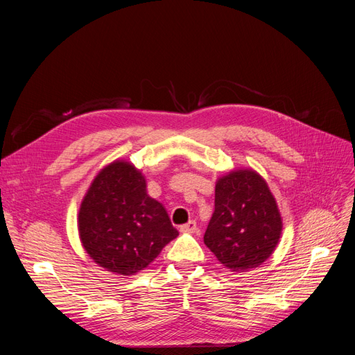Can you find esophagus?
I'll use <instances>...</instances> for the list:
<instances>
[{
	"mask_svg": "<svg viewBox=\"0 0 355 355\" xmlns=\"http://www.w3.org/2000/svg\"><path fill=\"white\" fill-rule=\"evenodd\" d=\"M197 230V223L194 220H190L189 223H185L180 227V232L182 233H194Z\"/></svg>",
	"mask_w": 355,
	"mask_h": 355,
	"instance_id": "obj_1",
	"label": "esophagus"
}]
</instances>
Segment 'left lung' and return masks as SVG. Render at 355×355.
I'll return each mask as SVG.
<instances>
[{
  "instance_id": "8db88e82",
  "label": "left lung",
  "mask_w": 355,
  "mask_h": 355,
  "mask_svg": "<svg viewBox=\"0 0 355 355\" xmlns=\"http://www.w3.org/2000/svg\"><path fill=\"white\" fill-rule=\"evenodd\" d=\"M282 217L266 181L253 170H236L217 180L214 213L204 243L232 272L257 268L273 253Z\"/></svg>"
}]
</instances>
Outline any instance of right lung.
Segmentation results:
<instances>
[{"label": "right lung", "mask_w": 355, "mask_h": 355, "mask_svg": "<svg viewBox=\"0 0 355 355\" xmlns=\"http://www.w3.org/2000/svg\"><path fill=\"white\" fill-rule=\"evenodd\" d=\"M78 223L89 256L125 276L145 269L178 236L162 204L148 196L142 173L119 159L93 180Z\"/></svg>", "instance_id": "add662e5"}]
</instances>
